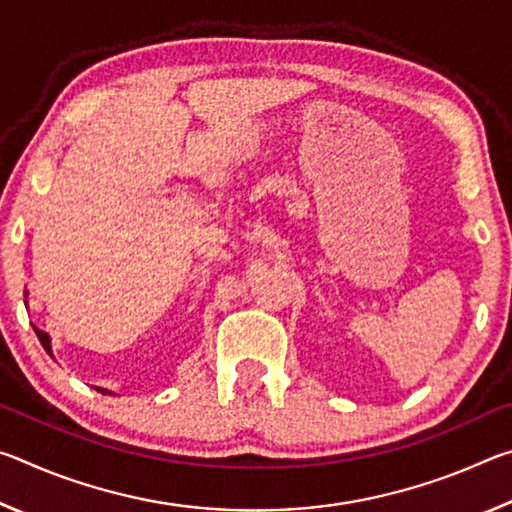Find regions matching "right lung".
Instances as JSON below:
<instances>
[{
	"label": "right lung",
	"mask_w": 512,
	"mask_h": 512,
	"mask_svg": "<svg viewBox=\"0 0 512 512\" xmlns=\"http://www.w3.org/2000/svg\"><path fill=\"white\" fill-rule=\"evenodd\" d=\"M24 296H29V293H24ZM27 307H29V302H27ZM33 329H36V334H38V339L42 343V348L49 352V357H54V352H51V336L47 332H42V329H38V327H33ZM97 391L103 393V395H115V393H110L108 388H101V386H97Z\"/></svg>",
	"instance_id": "1"
}]
</instances>
